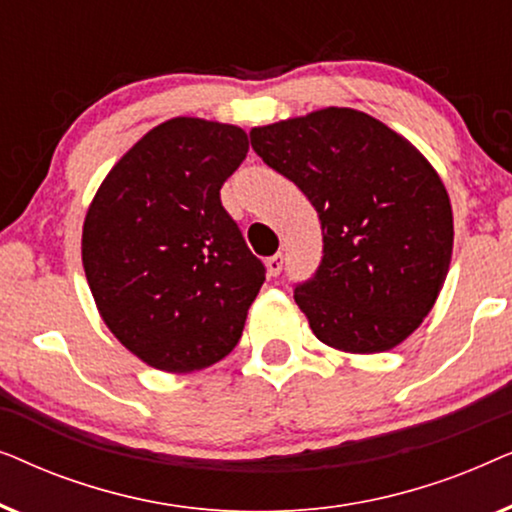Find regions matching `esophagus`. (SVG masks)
<instances>
[{
  "instance_id": "esophagus-1",
  "label": "esophagus",
  "mask_w": 512,
  "mask_h": 512,
  "mask_svg": "<svg viewBox=\"0 0 512 512\" xmlns=\"http://www.w3.org/2000/svg\"><path fill=\"white\" fill-rule=\"evenodd\" d=\"M265 265H268V275L270 277H277L279 272H282V268H284V254H282V251H277L275 256H270L268 261H265Z\"/></svg>"
}]
</instances>
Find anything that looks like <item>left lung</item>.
I'll list each match as a JSON object with an SVG mask.
<instances>
[{
	"instance_id": "obj_1",
	"label": "left lung",
	"mask_w": 512,
	"mask_h": 512,
	"mask_svg": "<svg viewBox=\"0 0 512 512\" xmlns=\"http://www.w3.org/2000/svg\"><path fill=\"white\" fill-rule=\"evenodd\" d=\"M249 137L319 214L324 256L293 289L312 333L352 354L403 342L431 312L452 258L450 198L429 160L377 118L340 107Z\"/></svg>"
}]
</instances>
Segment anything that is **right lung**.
<instances>
[{
	"label": "right lung",
	"mask_w": 512,
	"mask_h": 512,
	"mask_svg": "<svg viewBox=\"0 0 512 512\" xmlns=\"http://www.w3.org/2000/svg\"><path fill=\"white\" fill-rule=\"evenodd\" d=\"M249 151L237 125L172 118L114 165L83 223V270L104 324L167 373L233 352L265 265L221 205Z\"/></svg>",
	"instance_id": "right-lung-1"
}]
</instances>
